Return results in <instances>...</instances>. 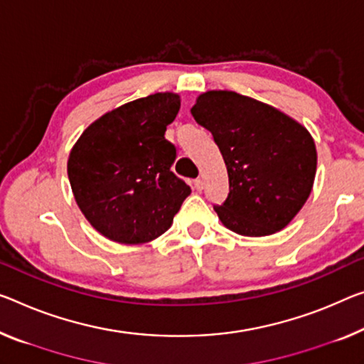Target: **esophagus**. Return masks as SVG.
Listing matches in <instances>:
<instances>
[{
  "instance_id": "obj_1",
  "label": "esophagus",
  "mask_w": 364,
  "mask_h": 364,
  "mask_svg": "<svg viewBox=\"0 0 364 364\" xmlns=\"http://www.w3.org/2000/svg\"><path fill=\"white\" fill-rule=\"evenodd\" d=\"M193 186H195V188L197 190H203L205 188V182H203V178H195L193 181Z\"/></svg>"
}]
</instances>
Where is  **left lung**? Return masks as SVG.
<instances>
[{
    "label": "left lung",
    "instance_id": "8db88e82",
    "mask_svg": "<svg viewBox=\"0 0 364 364\" xmlns=\"http://www.w3.org/2000/svg\"><path fill=\"white\" fill-rule=\"evenodd\" d=\"M192 115L211 132L228 167V198L213 206L223 225L250 237L287 226L314 183L317 153L309 132L270 105L232 91L201 94Z\"/></svg>",
    "mask_w": 364,
    "mask_h": 364
}]
</instances>
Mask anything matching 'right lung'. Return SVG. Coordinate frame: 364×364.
Returning <instances> with one entry per match:
<instances>
[{
    "mask_svg": "<svg viewBox=\"0 0 364 364\" xmlns=\"http://www.w3.org/2000/svg\"><path fill=\"white\" fill-rule=\"evenodd\" d=\"M177 94L136 99L89 125L71 149L68 177L94 229L120 244L149 242L171 228L190 187L171 171L177 148L166 127Z\"/></svg>",
    "mask_w": 364,
    "mask_h": 364,
    "instance_id": "1",
    "label": "right lung"
}]
</instances>
